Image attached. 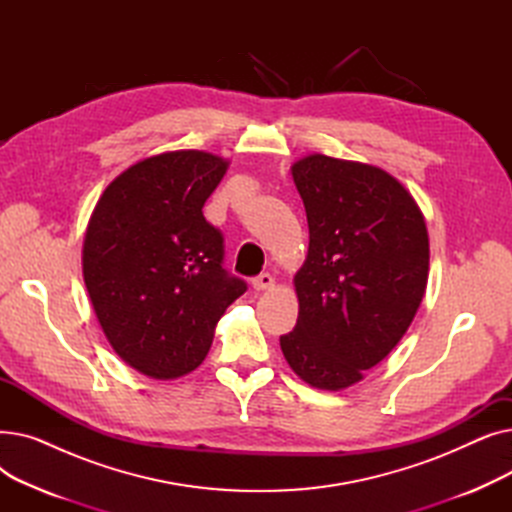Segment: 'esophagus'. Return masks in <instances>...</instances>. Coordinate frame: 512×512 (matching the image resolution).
<instances>
[{"label":"esophagus","instance_id":"34e87169","mask_svg":"<svg viewBox=\"0 0 512 512\" xmlns=\"http://www.w3.org/2000/svg\"><path fill=\"white\" fill-rule=\"evenodd\" d=\"M274 284H276V280H274V276H272V274H259L257 278H253V288H255V290H259V292H263V290H272V288H274Z\"/></svg>","mask_w":512,"mask_h":512}]
</instances>
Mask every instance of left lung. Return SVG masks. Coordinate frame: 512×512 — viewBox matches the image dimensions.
Wrapping results in <instances>:
<instances>
[{"instance_id":"8db88e82","label":"left lung","mask_w":512,"mask_h":512,"mask_svg":"<svg viewBox=\"0 0 512 512\" xmlns=\"http://www.w3.org/2000/svg\"><path fill=\"white\" fill-rule=\"evenodd\" d=\"M290 172L309 251L294 276L297 326L280 346L303 382L338 392L407 334L427 286V226L405 184L378 166L311 153Z\"/></svg>"}]
</instances>
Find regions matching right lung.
Instances as JSON below:
<instances>
[{
  "label": "right lung",
  "mask_w": 512,
  "mask_h": 512,
  "mask_svg": "<svg viewBox=\"0 0 512 512\" xmlns=\"http://www.w3.org/2000/svg\"><path fill=\"white\" fill-rule=\"evenodd\" d=\"M230 159L199 149L145 157L99 197L83 242V278L116 355L176 380L209 353L215 326L247 284L222 267L224 238L203 205Z\"/></svg>",
  "instance_id": "1"
}]
</instances>
